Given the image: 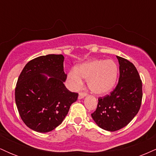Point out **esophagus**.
Returning <instances> with one entry per match:
<instances>
[{
	"label": "esophagus",
	"instance_id": "1",
	"mask_svg": "<svg viewBox=\"0 0 156 156\" xmlns=\"http://www.w3.org/2000/svg\"><path fill=\"white\" fill-rule=\"evenodd\" d=\"M85 96H87V93L85 92H80L79 94H78V99H83Z\"/></svg>",
	"mask_w": 156,
	"mask_h": 156
}]
</instances>
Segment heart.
Wrapping results in <instances>:
<instances>
[{"instance_id":"b5f03b06","label":"heart","mask_w":156,"mask_h":156,"mask_svg":"<svg viewBox=\"0 0 156 156\" xmlns=\"http://www.w3.org/2000/svg\"><path fill=\"white\" fill-rule=\"evenodd\" d=\"M118 76V67L113 60L96 59L84 63L69 71L68 78L74 88L83 84V79L88 80L91 92L103 94L110 92L115 86Z\"/></svg>"}]
</instances>
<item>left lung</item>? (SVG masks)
<instances>
[{
	"label": "left lung",
	"mask_w": 156,
	"mask_h": 156,
	"mask_svg": "<svg viewBox=\"0 0 156 156\" xmlns=\"http://www.w3.org/2000/svg\"><path fill=\"white\" fill-rule=\"evenodd\" d=\"M118 84L109 95L99 98L92 119L102 129L116 131L124 128L139 112L142 99V83L136 68L128 60L117 56Z\"/></svg>",
	"instance_id": "1"
}]
</instances>
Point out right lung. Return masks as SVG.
Instances as JSON below:
<instances>
[{
    "label": "right lung",
    "instance_id": "right-lung-1",
    "mask_svg": "<svg viewBox=\"0 0 156 156\" xmlns=\"http://www.w3.org/2000/svg\"><path fill=\"white\" fill-rule=\"evenodd\" d=\"M63 55L37 57L26 64L15 88V102L23 122L31 130L47 133L63 122L78 93L64 86Z\"/></svg>",
    "mask_w": 156,
    "mask_h": 156
}]
</instances>
